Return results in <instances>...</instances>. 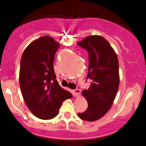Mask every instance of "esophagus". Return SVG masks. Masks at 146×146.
<instances>
[{
	"label": "esophagus",
	"mask_w": 146,
	"mask_h": 146,
	"mask_svg": "<svg viewBox=\"0 0 146 146\" xmlns=\"http://www.w3.org/2000/svg\"><path fill=\"white\" fill-rule=\"evenodd\" d=\"M80 93H81V90L80 89H76L73 90V95L74 97H78V96H79Z\"/></svg>",
	"instance_id": "esophagus-1"
}]
</instances>
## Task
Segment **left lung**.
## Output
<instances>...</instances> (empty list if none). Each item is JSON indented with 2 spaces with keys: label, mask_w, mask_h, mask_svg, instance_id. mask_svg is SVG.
<instances>
[{
  "label": "left lung",
  "mask_w": 146,
  "mask_h": 146,
  "mask_svg": "<svg viewBox=\"0 0 146 146\" xmlns=\"http://www.w3.org/2000/svg\"><path fill=\"white\" fill-rule=\"evenodd\" d=\"M78 45L89 53L87 78L92 80L89 89L82 91L88 108L78 115L82 120L93 121L110 110L116 96L119 85V62L111 46L102 36L90 35Z\"/></svg>",
  "instance_id": "1"
}]
</instances>
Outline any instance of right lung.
<instances>
[{
	"mask_svg": "<svg viewBox=\"0 0 146 146\" xmlns=\"http://www.w3.org/2000/svg\"><path fill=\"white\" fill-rule=\"evenodd\" d=\"M59 46L52 37L43 36L25 48L21 59V92L30 111L40 119H53L62 102L73 97L56 80L53 64Z\"/></svg>",
	"mask_w": 146,
	"mask_h": 146,
	"instance_id": "obj_1",
	"label": "right lung"
}]
</instances>
